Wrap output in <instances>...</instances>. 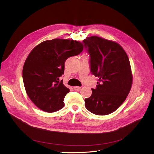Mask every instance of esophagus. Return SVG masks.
I'll return each instance as SVG.
<instances>
[{"label": "esophagus", "mask_w": 154, "mask_h": 154, "mask_svg": "<svg viewBox=\"0 0 154 154\" xmlns=\"http://www.w3.org/2000/svg\"><path fill=\"white\" fill-rule=\"evenodd\" d=\"M81 89V87L80 86H75L74 87V89L75 91H79V90Z\"/></svg>", "instance_id": "1"}]
</instances>
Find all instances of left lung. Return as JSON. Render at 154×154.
<instances>
[{
  "mask_svg": "<svg viewBox=\"0 0 154 154\" xmlns=\"http://www.w3.org/2000/svg\"><path fill=\"white\" fill-rule=\"evenodd\" d=\"M89 54L90 71L98 77L92 94L85 99L86 109L96 115L115 111L125 100L131 89L132 75L127 53L117 43L92 36L83 40Z\"/></svg>",
  "mask_w": 154,
  "mask_h": 154,
  "instance_id": "left-lung-1",
  "label": "left lung"
}]
</instances>
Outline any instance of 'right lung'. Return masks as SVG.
<instances>
[{"mask_svg": "<svg viewBox=\"0 0 154 154\" xmlns=\"http://www.w3.org/2000/svg\"><path fill=\"white\" fill-rule=\"evenodd\" d=\"M83 50L79 42L56 38L42 42L30 53L23 68V81L27 95L39 109L53 112L64 107L69 92L60 80L65 63Z\"/></svg>", "mask_w": 154, "mask_h": 154, "instance_id": "1", "label": "right lung"}]
</instances>
